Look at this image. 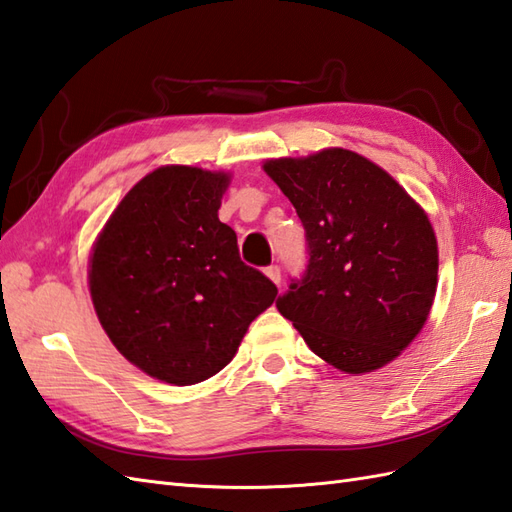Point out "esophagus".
<instances>
[{
  "label": "esophagus",
  "mask_w": 512,
  "mask_h": 512,
  "mask_svg": "<svg viewBox=\"0 0 512 512\" xmlns=\"http://www.w3.org/2000/svg\"><path fill=\"white\" fill-rule=\"evenodd\" d=\"M266 275H268L270 281H275L277 286L281 284V268H279V266H275V264L268 266V268H266Z\"/></svg>",
  "instance_id": "obj_1"
}]
</instances>
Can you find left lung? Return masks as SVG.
<instances>
[{"label":"left lung","instance_id":"obj_1","mask_svg":"<svg viewBox=\"0 0 512 512\" xmlns=\"http://www.w3.org/2000/svg\"><path fill=\"white\" fill-rule=\"evenodd\" d=\"M306 228L308 266L277 310L310 350L365 374L405 350L429 317L438 242L427 213L372 160L341 147L268 160Z\"/></svg>","mask_w":512,"mask_h":512}]
</instances>
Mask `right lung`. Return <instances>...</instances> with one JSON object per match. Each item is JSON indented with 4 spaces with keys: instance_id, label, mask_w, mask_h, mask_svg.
Here are the masks:
<instances>
[{
    "instance_id": "obj_1",
    "label": "right lung",
    "mask_w": 512,
    "mask_h": 512,
    "mask_svg": "<svg viewBox=\"0 0 512 512\" xmlns=\"http://www.w3.org/2000/svg\"><path fill=\"white\" fill-rule=\"evenodd\" d=\"M228 180L182 165L151 171L92 248L90 295L103 330L129 363L169 385L220 372L277 297L217 217Z\"/></svg>"
}]
</instances>
